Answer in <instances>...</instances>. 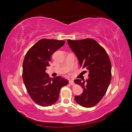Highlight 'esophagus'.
Instances as JSON below:
<instances>
[{
  "instance_id": "esophagus-1",
  "label": "esophagus",
  "mask_w": 132,
  "mask_h": 132,
  "mask_svg": "<svg viewBox=\"0 0 132 132\" xmlns=\"http://www.w3.org/2000/svg\"><path fill=\"white\" fill-rule=\"evenodd\" d=\"M69 84H70V85H74V82L73 81V80H69Z\"/></svg>"
}]
</instances>
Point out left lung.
<instances>
[{"instance_id":"1","label":"left lung","mask_w":132,"mask_h":132,"mask_svg":"<svg viewBox=\"0 0 132 132\" xmlns=\"http://www.w3.org/2000/svg\"><path fill=\"white\" fill-rule=\"evenodd\" d=\"M77 55L80 65L89 73V79L74 82L80 85L83 93L75 96V100L80 106L90 108L97 105L105 95L111 80V63L106 51L95 40L86 38L67 41Z\"/></svg>"}]
</instances>
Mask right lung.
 <instances>
[{
  "label": "right lung",
  "instance_id": "right-lung-1",
  "mask_svg": "<svg viewBox=\"0 0 132 132\" xmlns=\"http://www.w3.org/2000/svg\"><path fill=\"white\" fill-rule=\"evenodd\" d=\"M64 43L62 40L41 39L27 51L23 59V82L32 100L39 106L54 104L59 98L61 89L68 84L61 77L51 78L46 73L51 55Z\"/></svg>",
  "mask_w": 132,
  "mask_h": 132
}]
</instances>
